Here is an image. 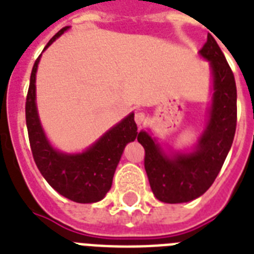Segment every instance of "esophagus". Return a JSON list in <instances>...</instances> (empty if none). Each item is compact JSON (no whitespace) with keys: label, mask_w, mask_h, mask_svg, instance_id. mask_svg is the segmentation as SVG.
<instances>
[{"label":"esophagus","mask_w":254,"mask_h":254,"mask_svg":"<svg viewBox=\"0 0 254 254\" xmlns=\"http://www.w3.org/2000/svg\"><path fill=\"white\" fill-rule=\"evenodd\" d=\"M134 121L138 127H142L145 121H146V115L143 112H137L134 115Z\"/></svg>","instance_id":"esophagus-1"}]
</instances>
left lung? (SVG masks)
Here are the masks:
<instances>
[{"label": "left lung", "instance_id": "1", "mask_svg": "<svg viewBox=\"0 0 254 254\" xmlns=\"http://www.w3.org/2000/svg\"><path fill=\"white\" fill-rule=\"evenodd\" d=\"M199 53L211 62L213 100L209 121L196 150L169 158L146 131H139L137 137L145 149L143 165L151 191L158 200L171 204L193 200L211 187L228 155L236 131L237 92L232 69L212 35L207 37Z\"/></svg>", "mask_w": 254, "mask_h": 254}]
</instances>
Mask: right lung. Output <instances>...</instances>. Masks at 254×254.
<instances>
[{"instance_id":"obj_1","label":"right lung","mask_w":254,"mask_h":254,"mask_svg":"<svg viewBox=\"0 0 254 254\" xmlns=\"http://www.w3.org/2000/svg\"><path fill=\"white\" fill-rule=\"evenodd\" d=\"M67 29L68 27L59 30L46 45L45 50ZM38 63L39 58L34 63L26 96V125L35 165L49 185L69 200L76 203L101 200L111 190L124 147L138 135L134 115L130 113L81 154L68 155L54 150L42 130L35 105V73Z\"/></svg>"}]
</instances>
